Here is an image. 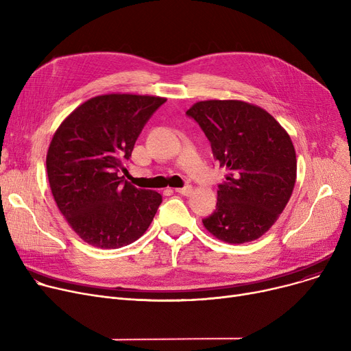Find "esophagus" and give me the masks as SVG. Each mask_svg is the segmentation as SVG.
<instances>
[{"instance_id": "obj_1", "label": "esophagus", "mask_w": 351, "mask_h": 351, "mask_svg": "<svg viewBox=\"0 0 351 351\" xmlns=\"http://www.w3.org/2000/svg\"><path fill=\"white\" fill-rule=\"evenodd\" d=\"M178 193H180V195H185V196H189V195H192V192H193V188H192V185H185L183 188H178V189H175Z\"/></svg>"}]
</instances>
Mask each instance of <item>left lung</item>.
Instances as JSON below:
<instances>
[{"label":"left lung","mask_w":351,"mask_h":351,"mask_svg":"<svg viewBox=\"0 0 351 351\" xmlns=\"http://www.w3.org/2000/svg\"><path fill=\"white\" fill-rule=\"evenodd\" d=\"M210 142L220 168L215 212L204 226L233 245L265 234L286 208L298 160L289 134L265 109L243 101H200L186 110Z\"/></svg>","instance_id":"obj_1"}]
</instances>
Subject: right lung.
<instances>
[{"mask_svg": "<svg viewBox=\"0 0 351 351\" xmlns=\"http://www.w3.org/2000/svg\"><path fill=\"white\" fill-rule=\"evenodd\" d=\"M165 102L149 95H99L80 105L53 134L47 154L51 192L88 245H131L154 220L162 196L135 188L121 172L145 123Z\"/></svg>", "mask_w": 351, "mask_h": 351, "instance_id": "right-lung-1", "label": "right lung"}]
</instances>
